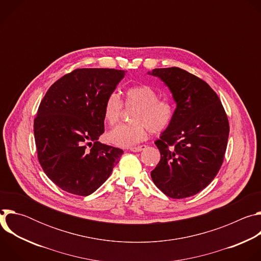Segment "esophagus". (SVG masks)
I'll list each match as a JSON object with an SVG mask.
<instances>
[{"label": "esophagus", "mask_w": 261, "mask_h": 261, "mask_svg": "<svg viewBox=\"0 0 261 261\" xmlns=\"http://www.w3.org/2000/svg\"><path fill=\"white\" fill-rule=\"evenodd\" d=\"M145 147H146L145 144H141V145H137V146H131L129 150L131 152H141L142 150H144Z\"/></svg>", "instance_id": "obj_1"}]
</instances>
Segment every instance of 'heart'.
Returning <instances> with one entry per match:
<instances>
[{
	"label": "heart",
	"mask_w": 261,
	"mask_h": 261,
	"mask_svg": "<svg viewBox=\"0 0 261 261\" xmlns=\"http://www.w3.org/2000/svg\"><path fill=\"white\" fill-rule=\"evenodd\" d=\"M125 106L136 108L131 116L132 124L121 125L107 134V140L119 146H130L145 140L150 134L166 130L174 117L173 104L159 99L158 93L150 86H134L125 94ZM124 103L119 94L110 93L103 105V116L109 126L117 125L123 115Z\"/></svg>",
	"instance_id": "heart-1"
}]
</instances>
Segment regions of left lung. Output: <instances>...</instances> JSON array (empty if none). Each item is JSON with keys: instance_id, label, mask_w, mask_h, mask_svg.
I'll list each match as a JSON object with an SVG mask.
<instances>
[{"instance_id": "left-lung-1", "label": "left lung", "mask_w": 261, "mask_h": 261, "mask_svg": "<svg viewBox=\"0 0 261 261\" xmlns=\"http://www.w3.org/2000/svg\"><path fill=\"white\" fill-rule=\"evenodd\" d=\"M148 74L163 81L176 103L172 123L155 141L161 159L152 179L170 198L193 196L222 166L229 135L227 115L215 91L188 71L171 67Z\"/></svg>"}]
</instances>
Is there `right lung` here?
Wrapping results in <instances>:
<instances>
[{
  "mask_svg": "<svg viewBox=\"0 0 261 261\" xmlns=\"http://www.w3.org/2000/svg\"><path fill=\"white\" fill-rule=\"evenodd\" d=\"M124 75L116 69H75L57 81L40 102L34 120L37 156L62 190L92 194L123 155L121 148L98 139L104 133V102Z\"/></svg>",
  "mask_w": 261,
  "mask_h": 261,
  "instance_id": "obj_1",
  "label": "right lung"
}]
</instances>
